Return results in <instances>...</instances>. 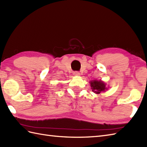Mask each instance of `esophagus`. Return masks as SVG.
<instances>
[{
  "mask_svg": "<svg viewBox=\"0 0 147 147\" xmlns=\"http://www.w3.org/2000/svg\"><path fill=\"white\" fill-rule=\"evenodd\" d=\"M73 74H74V76H80V73H79V72H78V71L74 72Z\"/></svg>",
  "mask_w": 147,
  "mask_h": 147,
  "instance_id": "obj_1",
  "label": "esophagus"
}]
</instances>
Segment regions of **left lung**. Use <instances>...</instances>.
<instances>
[{
	"label": "left lung",
	"instance_id": "left-lung-1",
	"mask_svg": "<svg viewBox=\"0 0 147 147\" xmlns=\"http://www.w3.org/2000/svg\"><path fill=\"white\" fill-rule=\"evenodd\" d=\"M92 92L95 93L96 94H100L102 92H105L107 90V87L104 82H103L101 80H92L90 82Z\"/></svg>",
	"mask_w": 147,
	"mask_h": 147
}]
</instances>
